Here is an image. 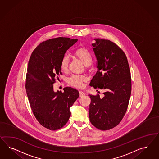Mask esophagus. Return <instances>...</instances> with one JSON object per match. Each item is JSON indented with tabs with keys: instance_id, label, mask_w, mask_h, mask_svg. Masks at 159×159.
<instances>
[{
	"instance_id": "1",
	"label": "esophagus",
	"mask_w": 159,
	"mask_h": 159,
	"mask_svg": "<svg viewBox=\"0 0 159 159\" xmlns=\"http://www.w3.org/2000/svg\"><path fill=\"white\" fill-rule=\"evenodd\" d=\"M84 96H85V94L83 92H82V91L79 92V96H80V97H82Z\"/></svg>"
}]
</instances>
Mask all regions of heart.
<instances>
[{
  "label": "heart",
  "mask_w": 159,
  "mask_h": 159,
  "mask_svg": "<svg viewBox=\"0 0 159 159\" xmlns=\"http://www.w3.org/2000/svg\"><path fill=\"white\" fill-rule=\"evenodd\" d=\"M73 55L75 57L80 60L85 66L91 65L93 60L92 55L90 51L84 47H81L76 49ZM69 63V60L67 56H63L60 62V67L63 72L67 71ZM86 80V77L82 75H74L68 79V83L72 86L76 88H81L83 87V83Z\"/></svg>",
  "instance_id": "obj_1"
}]
</instances>
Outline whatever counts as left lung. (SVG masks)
I'll return each instance as SVG.
<instances>
[{
	"label": "left lung",
	"instance_id": "left-lung-1",
	"mask_svg": "<svg viewBox=\"0 0 159 159\" xmlns=\"http://www.w3.org/2000/svg\"><path fill=\"white\" fill-rule=\"evenodd\" d=\"M92 47L97 72L90 86L103 89L104 96L89 95L90 122L100 130L111 129L120 123L127 110L131 93L129 66L124 52L108 39H94Z\"/></svg>",
	"mask_w": 159,
	"mask_h": 159
}]
</instances>
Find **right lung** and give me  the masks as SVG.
Segmentation results:
<instances>
[{"label":"right lung","mask_w":159,"mask_h":159,"mask_svg":"<svg viewBox=\"0 0 159 159\" xmlns=\"http://www.w3.org/2000/svg\"><path fill=\"white\" fill-rule=\"evenodd\" d=\"M77 39L58 37L39 43L29 59L25 89L31 110L39 123L47 129L62 128L70 116V107L79 96L77 90L65 87L53 91L55 78L62 75L60 62Z\"/></svg>","instance_id":"1"}]
</instances>
